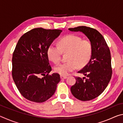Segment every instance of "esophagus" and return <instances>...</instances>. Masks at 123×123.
I'll use <instances>...</instances> for the list:
<instances>
[{"instance_id":"34e87169","label":"esophagus","mask_w":123,"mask_h":123,"mask_svg":"<svg viewBox=\"0 0 123 123\" xmlns=\"http://www.w3.org/2000/svg\"><path fill=\"white\" fill-rule=\"evenodd\" d=\"M60 78H61V79H66L67 77L66 76H63V75H61L60 76Z\"/></svg>"}]
</instances>
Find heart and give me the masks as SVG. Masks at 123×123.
<instances>
[{
    "instance_id": "obj_1",
    "label": "heart",
    "mask_w": 123,
    "mask_h": 123,
    "mask_svg": "<svg viewBox=\"0 0 123 123\" xmlns=\"http://www.w3.org/2000/svg\"><path fill=\"white\" fill-rule=\"evenodd\" d=\"M58 45L51 44L47 50L48 59L55 64L61 61L62 53L67 54L68 62L56 66L55 72L61 75H67L76 68H82L90 61L93 46L90 41L82 39L75 35H69L60 39Z\"/></svg>"
}]
</instances>
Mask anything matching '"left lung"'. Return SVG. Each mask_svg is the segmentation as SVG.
<instances>
[{"instance_id": "8db88e82", "label": "left lung", "mask_w": 123, "mask_h": 123, "mask_svg": "<svg viewBox=\"0 0 123 123\" xmlns=\"http://www.w3.org/2000/svg\"><path fill=\"white\" fill-rule=\"evenodd\" d=\"M72 31L82 32L93 46V53L88 63L78 72L86 76H75L76 82L71 87L73 96L81 101H88L100 95L111 80L112 70L110 49L100 33L86 26L68 29Z\"/></svg>"}]
</instances>
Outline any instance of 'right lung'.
I'll use <instances>...</instances> for the list:
<instances>
[{"label":"right lung","instance_id":"add662e5","mask_svg":"<svg viewBox=\"0 0 123 123\" xmlns=\"http://www.w3.org/2000/svg\"><path fill=\"white\" fill-rule=\"evenodd\" d=\"M62 32L57 29L35 28L22 35L12 55V76L20 94L27 100L43 103L53 96L61 80L51 67L48 47Z\"/></svg>","mask_w":123,"mask_h":123}]
</instances>
